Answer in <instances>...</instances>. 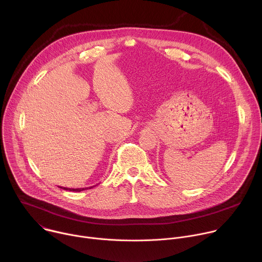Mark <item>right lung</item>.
I'll return each instance as SVG.
<instances>
[{
  "mask_svg": "<svg viewBox=\"0 0 262 262\" xmlns=\"http://www.w3.org/2000/svg\"><path fill=\"white\" fill-rule=\"evenodd\" d=\"M93 186H95V185H93ZM93 186H89V188H80V189H70V188H64V186H60V188H61V189H63V190H66V191L81 192V191H84V190H86V189H91V188H93Z\"/></svg>",
  "mask_w": 262,
  "mask_h": 262,
  "instance_id": "right-lung-1",
  "label": "right lung"
}]
</instances>
